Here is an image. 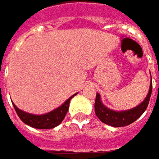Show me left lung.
Wrapping results in <instances>:
<instances>
[{"mask_svg":"<svg viewBox=\"0 0 159 159\" xmlns=\"http://www.w3.org/2000/svg\"><path fill=\"white\" fill-rule=\"evenodd\" d=\"M152 93V79L150 83V87L148 94L146 98L143 99V101L139 104L138 106L134 107V109L128 110V111H112L106 107L100 98V95L97 93L96 101H95V112L98 118L104 122L105 124L111 125L112 127H123L127 126L134 121H135L140 116L143 114L144 111L146 110L150 97Z\"/></svg>","mask_w":159,"mask_h":159,"instance_id":"8db88e82","label":"left lung"}]
</instances>
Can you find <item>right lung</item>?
Here are the masks:
<instances>
[{"label":"right lung","mask_w":159,"mask_h":159,"mask_svg":"<svg viewBox=\"0 0 159 159\" xmlns=\"http://www.w3.org/2000/svg\"><path fill=\"white\" fill-rule=\"evenodd\" d=\"M77 95L75 93L72 97H70L61 106L58 107L57 109L49 111L48 113L42 114V115H36L31 114L25 111L19 110L16 105L13 103L14 108L16 110L17 115L21 119V120L25 123L26 125H29L36 129H52L56 126H58L61 121L63 120L67 111L69 110V104L71 99Z\"/></svg>","instance_id":"right-lung-1"}]
</instances>
